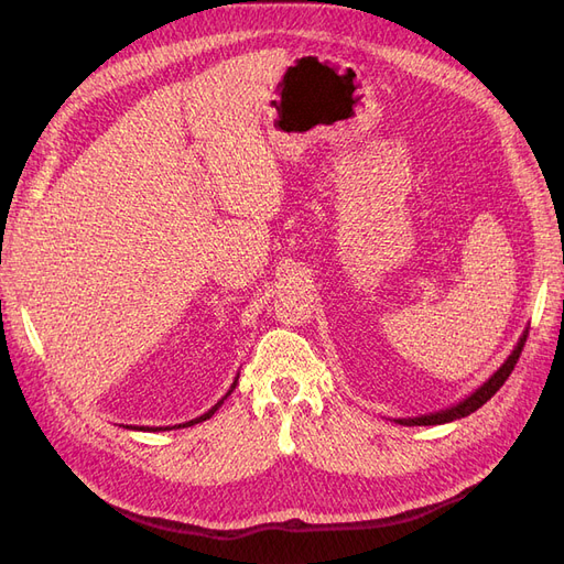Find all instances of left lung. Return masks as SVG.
<instances>
[{"mask_svg": "<svg viewBox=\"0 0 564 564\" xmlns=\"http://www.w3.org/2000/svg\"><path fill=\"white\" fill-rule=\"evenodd\" d=\"M524 340H527V332L520 336L513 352L506 357V362L497 371H494L491 377L480 388L473 390L468 398H464V400L447 406V409H440V412H433V414H421V416H414V419H398V423L400 425H440V423H449V421L464 419V416L477 412V409H480L487 400H491L494 392H497L506 383V379L510 377V371H513V367L520 360V352L524 348Z\"/></svg>", "mask_w": 564, "mask_h": 564, "instance_id": "1", "label": "left lung"}]
</instances>
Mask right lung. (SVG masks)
<instances>
[{"mask_svg":"<svg viewBox=\"0 0 564 564\" xmlns=\"http://www.w3.org/2000/svg\"><path fill=\"white\" fill-rule=\"evenodd\" d=\"M237 379H240V373H237V377H235V381H232V386H230V390L226 392V395L224 398H220L212 409H209V412H204L202 416H197V419H193V421H185V423H178V425H172V429H187V425H195V423H202V421H207V419H212L214 414H216V409L220 406V404H224V400L230 395V392L235 390V386H237ZM127 429H131V425H127ZM172 429H169V425H166V429H164V425H160V429H150V425H141V429H133V431H152V433H155V431H172Z\"/></svg>","mask_w":564,"mask_h":564,"instance_id":"obj_1","label":"right lung"}]
</instances>
